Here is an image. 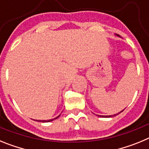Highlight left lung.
Segmentation results:
<instances>
[{
	"mask_svg": "<svg viewBox=\"0 0 149 149\" xmlns=\"http://www.w3.org/2000/svg\"><path fill=\"white\" fill-rule=\"evenodd\" d=\"M116 36H118V37H120L119 35H118V34H116ZM123 110H124V109H123ZM123 110L122 111H121V112H118V113H117V114H115V115H112V116H99V115H97V116H99V117H104V118H111V117H114V116H117V115H118V114L119 113H121V112H123Z\"/></svg>",
	"mask_w": 149,
	"mask_h": 149,
	"instance_id": "left-lung-1",
	"label": "left lung"
}]
</instances>
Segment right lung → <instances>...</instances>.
<instances>
[{"instance_id": "right-lung-1", "label": "right lung", "mask_w": 149, "mask_h": 149, "mask_svg": "<svg viewBox=\"0 0 149 149\" xmlns=\"http://www.w3.org/2000/svg\"><path fill=\"white\" fill-rule=\"evenodd\" d=\"M59 116H57V117L55 118H53V119H50V120H35V121H40V122H49V121H54V120H55V119H56V118H58Z\"/></svg>"}]
</instances>
